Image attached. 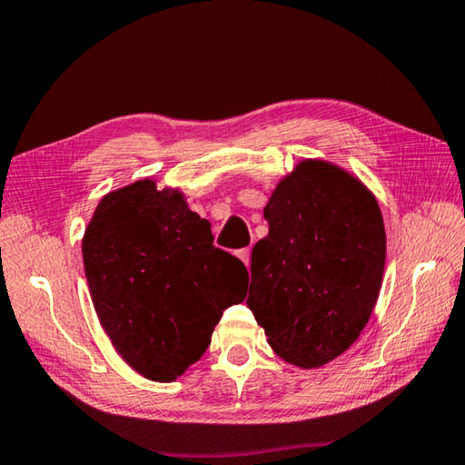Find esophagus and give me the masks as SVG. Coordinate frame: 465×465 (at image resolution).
<instances>
[{"mask_svg":"<svg viewBox=\"0 0 465 465\" xmlns=\"http://www.w3.org/2000/svg\"><path fill=\"white\" fill-rule=\"evenodd\" d=\"M238 256H240V261L243 262V264H250V248H242V250H238Z\"/></svg>","mask_w":465,"mask_h":465,"instance_id":"1","label":"esophagus"}]
</instances>
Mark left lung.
<instances>
[{
  "mask_svg": "<svg viewBox=\"0 0 465 465\" xmlns=\"http://www.w3.org/2000/svg\"><path fill=\"white\" fill-rule=\"evenodd\" d=\"M264 219L246 303L281 359L318 369L351 349L380 297V204L349 170L310 157L279 180Z\"/></svg>",
  "mask_w": 465,
  "mask_h": 465,
  "instance_id": "8db88e82",
  "label": "left lung"
}]
</instances>
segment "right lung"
<instances>
[{"mask_svg": "<svg viewBox=\"0 0 465 465\" xmlns=\"http://www.w3.org/2000/svg\"><path fill=\"white\" fill-rule=\"evenodd\" d=\"M94 310L114 351L147 380L176 381L207 351L248 271L213 246L180 188L141 178L108 193L84 232Z\"/></svg>", "mask_w": 465, "mask_h": 465, "instance_id": "right-lung-1", "label": "right lung"}]
</instances>
